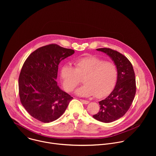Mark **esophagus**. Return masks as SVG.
Listing matches in <instances>:
<instances>
[{"instance_id": "34e87169", "label": "esophagus", "mask_w": 156, "mask_h": 156, "mask_svg": "<svg viewBox=\"0 0 156 156\" xmlns=\"http://www.w3.org/2000/svg\"><path fill=\"white\" fill-rule=\"evenodd\" d=\"M80 101H81L83 103H84V104H87L89 103V101H86V100H83V99H80Z\"/></svg>"}]
</instances>
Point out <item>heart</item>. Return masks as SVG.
Returning a JSON list of instances; mask_svg holds the SVG:
<instances>
[{"instance_id": "b5f03b06", "label": "heart", "mask_w": 156, "mask_h": 156, "mask_svg": "<svg viewBox=\"0 0 156 156\" xmlns=\"http://www.w3.org/2000/svg\"><path fill=\"white\" fill-rule=\"evenodd\" d=\"M74 66L73 68L66 65L60 70L63 86L66 91L72 92L83 77L84 84L76 91L80 96L94 95L96 98H102L113 90L118 77L117 68L114 62L90 55L76 60Z\"/></svg>"}]
</instances>
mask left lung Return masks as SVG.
I'll return each mask as SVG.
<instances>
[{
  "instance_id": "obj_1",
  "label": "left lung",
  "mask_w": 156,
  "mask_h": 156,
  "mask_svg": "<svg viewBox=\"0 0 156 156\" xmlns=\"http://www.w3.org/2000/svg\"><path fill=\"white\" fill-rule=\"evenodd\" d=\"M96 50L112 58L118 70L115 88L108 96L99 102V111L93 115L98 121L110 123L122 117L129 108L136 94L135 74L132 64L123 54L110 48Z\"/></svg>"
}]
</instances>
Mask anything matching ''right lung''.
<instances>
[{
	"label": "right lung",
	"mask_w": 156,
	"mask_h": 156,
	"mask_svg": "<svg viewBox=\"0 0 156 156\" xmlns=\"http://www.w3.org/2000/svg\"><path fill=\"white\" fill-rule=\"evenodd\" d=\"M74 50L52 44L38 48L25 60L19 76L21 103L33 118L43 123L58 119L73 98L60 90L56 79L60 62Z\"/></svg>",
	"instance_id": "obj_1"
}]
</instances>
